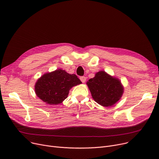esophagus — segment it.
<instances>
[{"mask_svg": "<svg viewBox=\"0 0 159 159\" xmlns=\"http://www.w3.org/2000/svg\"><path fill=\"white\" fill-rule=\"evenodd\" d=\"M80 80L82 81V83H84V82H86V78L84 76L80 77Z\"/></svg>", "mask_w": 159, "mask_h": 159, "instance_id": "1", "label": "esophagus"}]
</instances>
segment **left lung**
<instances>
[{
  "label": "left lung",
  "mask_w": 159,
  "mask_h": 159,
  "mask_svg": "<svg viewBox=\"0 0 159 159\" xmlns=\"http://www.w3.org/2000/svg\"><path fill=\"white\" fill-rule=\"evenodd\" d=\"M87 84L93 98L105 107L115 104L123 93L120 82L103 71L97 73L95 77L88 80Z\"/></svg>",
  "instance_id": "8db88e82"
}]
</instances>
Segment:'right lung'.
Masks as SVG:
<instances>
[{"label":"right lung","mask_w":159,"mask_h":159,"mask_svg":"<svg viewBox=\"0 0 159 159\" xmlns=\"http://www.w3.org/2000/svg\"><path fill=\"white\" fill-rule=\"evenodd\" d=\"M81 83L76 75L57 70L43 75L36 82L35 90L42 101L50 105H57L67 98L73 86Z\"/></svg>","instance_id":"1"}]
</instances>
